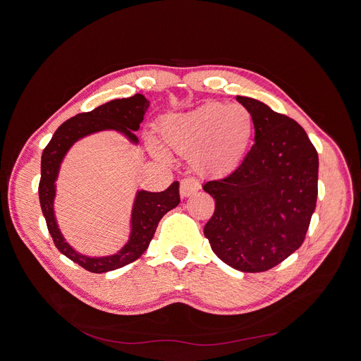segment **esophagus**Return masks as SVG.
<instances>
[{
    "instance_id": "1",
    "label": "esophagus",
    "mask_w": 361,
    "mask_h": 361,
    "mask_svg": "<svg viewBox=\"0 0 361 361\" xmlns=\"http://www.w3.org/2000/svg\"><path fill=\"white\" fill-rule=\"evenodd\" d=\"M199 188H200V184L196 178L187 177L180 184V195H181V197H188V196L195 195Z\"/></svg>"
}]
</instances>
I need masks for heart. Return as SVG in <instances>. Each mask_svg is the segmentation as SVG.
Instances as JSON below:
<instances>
[{
  "instance_id": "1",
  "label": "heart",
  "mask_w": 361,
  "mask_h": 361,
  "mask_svg": "<svg viewBox=\"0 0 361 361\" xmlns=\"http://www.w3.org/2000/svg\"><path fill=\"white\" fill-rule=\"evenodd\" d=\"M166 147L190 158V165L204 177L233 174L249 155L255 137V120L249 108L240 104H204L193 111L169 114L158 123ZM158 158H166L162 147L150 140Z\"/></svg>"
}]
</instances>
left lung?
I'll list each match as a JSON object with an SVG mask.
<instances>
[{
    "label": "left lung",
    "instance_id": "left-lung-1",
    "mask_svg": "<svg viewBox=\"0 0 361 361\" xmlns=\"http://www.w3.org/2000/svg\"><path fill=\"white\" fill-rule=\"evenodd\" d=\"M255 145L241 166L203 190L215 199L204 225L214 253L241 272L268 271L305 241L317 199L319 158L297 121L247 97Z\"/></svg>",
    "mask_w": 361,
    "mask_h": 361
}]
</instances>
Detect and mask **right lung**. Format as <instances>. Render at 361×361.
Instances as JSON below:
<instances>
[{"label": "right lung", "instance_id": "add662e5", "mask_svg": "<svg viewBox=\"0 0 361 361\" xmlns=\"http://www.w3.org/2000/svg\"><path fill=\"white\" fill-rule=\"evenodd\" d=\"M150 102L140 93L135 97L114 99L90 112L78 116L63 123L54 133L51 142L47 145L41 159V181H39V202L45 216L48 231L64 256L74 263L80 264L86 271L93 274L109 272L126 267V264L139 259L149 247L154 238L161 218L174 209L180 203V183L174 181L166 190L154 193L137 190L131 206L128 240L123 247L106 256H89L75 250L63 235L59 222L55 218L54 202L56 196V184L61 164L75 142L99 131H117L131 145L137 146L139 139L136 133L145 118Z\"/></svg>", "mask_w": 361, "mask_h": 361}]
</instances>
